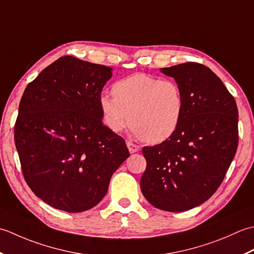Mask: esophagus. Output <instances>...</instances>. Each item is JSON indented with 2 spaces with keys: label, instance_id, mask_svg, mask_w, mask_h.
<instances>
[{
  "label": "esophagus",
  "instance_id": "esophagus-1",
  "mask_svg": "<svg viewBox=\"0 0 254 254\" xmlns=\"http://www.w3.org/2000/svg\"><path fill=\"white\" fill-rule=\"evenodd\" d=\"M127 147H128V150H129V152H130V153L138 152L139 149H140V148H139V146L132 143L131 141H127Z\"/></svg>",
  "mask_w": 254,
  "mask_h": 254
}]
</instances>
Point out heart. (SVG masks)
<instances>
[{
	"mask_svg": "<svg viewBox=\"0 0 254 254\" xmlns=\"http://www.w3.org/2000/svg\"><path fill=\"white\" fill-rule=\"evenodd\" d=\"M112 93L98 97V105L103 122L114 132L130 122L137 137L160 143L172 137L182 122L183 93L173 80L137 73L114 83Z\"/></svg>",
	"mask_w": 254,
	"mask_h": 254,
	"instance_id": "heart-1",
	"label": "heart"
}]
</instances>
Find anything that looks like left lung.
<instances>
[{
	"instance_id": "obj_1",
	"label": "left lung",
	"mask_w": 254,
	"mask_h": 254,
	"mask_svg": "<svg viewBox=\"0 0 254 254\" xmlns=\"http://www.w3.org/2000/svg\"><path fill=\"white\" fill-rule=\"evenodd\" d=\"M161 72L181 86L184 113L172 137L142 148L147 168L140 189L156 208L180 213L203 204L220 186L239 140L238 108L204 64L186 62Z\"/></svg>"
}]
</instances>
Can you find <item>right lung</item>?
I'll use <instances>...</instances> for the list:
<instances>
[{
    "instance_id": "1",
    "label": "right lung",
    "mask_w": 254,
    "mask_h": 254,
    "mask_svg": "<svg viewBox=\"0 0 254 254\" xmlns=\"http://www.w3.org/2000/svg\"><path fill=\"white\" fill-rule=\"evenodd\" d=\"M112 70L61 57L20 100L14 139L24 179L57 209L80 213L97 205L129 157L125 140L103 124L98 105Z\"/></svg>"
}]
</instances>
